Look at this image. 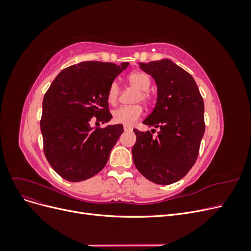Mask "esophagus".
I'll use <instances>...</instances> for the list:
<instances>
[{
    "mask_svg": "<svg viewBox=\"0 0 251 251\" xmlns=\"http://www.w3.org/2000/svg\"><path fill=\"white\" fill-rule=\"evenodd\" d=\"M124 130L125 131H132L133 130V126H124Z\"/></svg>",
    "mask_w": 251,
    "mask_h": 251,
    "instance_id": "34e87169",
    "label": "esophagus"
}]
</instances>
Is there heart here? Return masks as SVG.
<instances>
[{
	"mask_svg": "<svg viewBox=\"0 0 251 251\" xmlns=\"http://www.w3.org/2000/svg\"><path fill=\"white\" fill-rule=\"evenodd\" d=\"M127 83L130 86L138 89L139 93H137L135 101H147L150 100V87L151 79L150 75L143 71H135L127 76ZM120 95V87L117 81L111 82V85L107 91V101L111 105H115L118 101ZM143 114V108L140 104L126 105L121 107L113 112V120L116 124H121L125 126H132L137 121Z\"/></svg>",
	"mask_w": 251,
	"mask_h": 251,
	"instance_id": "1",
	"label": "heart"
}]
</instances>
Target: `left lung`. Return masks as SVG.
<instances>
[{
	"label": "left lung",
	"instance_id": "1",
	"mask_svg": "<svg viewBox=\"0 0 251 251\" xmlns=\"http://www.w3.org/2000/svg\"><path fill=\"white\" fill-rule=\"evenodd\" d=\"M157 85V101L143 120L158 136L134 128L133 161L142 176L168 185L183 178L198 158L205 131L204 101L193 76L170 59L140 63Z\"/></svg>",
	"mask_w": 251,
	"mask_h": 251
}]
</instances>
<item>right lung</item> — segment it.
<instances>
[{
  "label": "right lung",
  "mask_w": 251,
  "mask_h": 251,
  "mask_svg": "<svg viewBox=\"0 0 251 251\" xmlns=\"http://www.w3.org/2000/svg\"><path fill=\"white\" fill-rule=\"evenodd\" d=\"M128 66L82 62L66 68L44 96L41 131L44 153L60 177L79 182L95 176L109 160L124 132L123 125L91 127V120L109 123L111 82Z\"/></svg>",
  "instance_id": "right-lung-1"
}]
</instances>
